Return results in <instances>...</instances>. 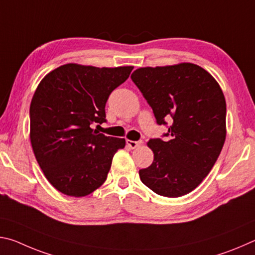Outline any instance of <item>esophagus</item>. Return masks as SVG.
I'll list each match as a JSON object with an SVG mask.
<instances>
[{"label": "esophagus", "mask_w": 255, "mask_h": 255, "mask_svg": "<svg viewBox=\"0 0 255 255\" xmlns=\"http://www.w3.org/2000/svg\"><path fill=\"white\" fill-rule=\"evenodd\" d=\"M126 143H127V145L130 148H136V147H138V146H140L141 144H143V141H141V140H130V139H127Z\"/></svg>", "instance_id": "obj_1"}]
</instances>
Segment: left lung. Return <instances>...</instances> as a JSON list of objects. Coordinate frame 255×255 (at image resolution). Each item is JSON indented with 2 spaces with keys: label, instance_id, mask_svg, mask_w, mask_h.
Masks as SVG:
<instances>
[{
  "label": "left lung",
  "instance_id": "8db88e82",
  "mask_svg": "<svg viewBox=\"0 0 255 255\" xmlns=\"http://www.w3.org/2000/svg\"><path fill=\"white\" fill-rule=\"evenodd\" d=\"M131 80L143 93L158 125H172L149 139L154 161L139 170L141 182L159 196L178 198L204 180L225 143L226 101L210 73L192 63L140 67Z\"/></svg>",
  "mask_w": 255,
  "mask_h": 255
}]
</instances>
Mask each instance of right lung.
Instances as JSON below:
<instances>
[{
	"label": "right lung",
	"mask_w": 255,
	"mask_h": 255,
	"mask_svg": "<svg viewBox=\"0 0 255 255\" xmlns=\"http://www.w3.org/2000/svg\"><path fill=\"white\" fill-rule=\"evenodd\" d=\"M132 68L71 63L40 81L30 105V140L46 179L59 192L80 198L105 183L114 155L126 140L91 126L107 122L108 98Z\"/></svg>",
	"instance_id": "1"
}]
</instances>
